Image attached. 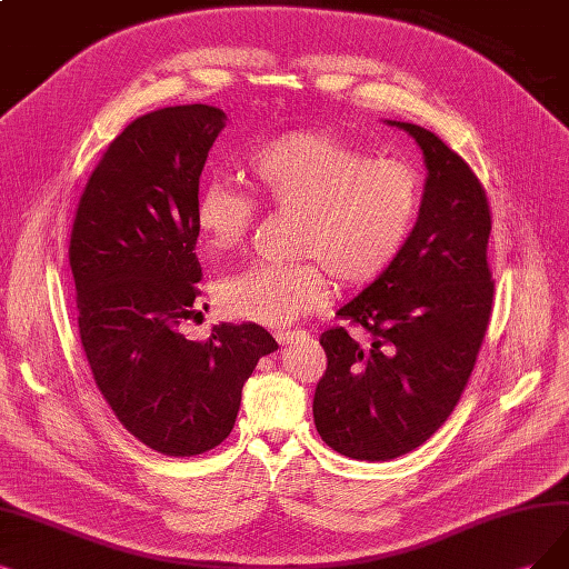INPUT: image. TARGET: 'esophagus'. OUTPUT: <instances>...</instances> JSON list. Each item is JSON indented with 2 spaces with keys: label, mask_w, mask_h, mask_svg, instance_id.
Wrapping results in <instances>:
<instances>
[{
  "label": "esophagus",
  "mask_w": 569,
  "mask_h": 569,
  "mask_svg": "<svg viewBox=\"0 0 569 569\" xmlns=\"http://www.w3.org/2000/svg\"><path fill=\"white\" fill-rule=\"evenodd\" d=\"M302 335V330H277L273 332V338H277L279 345H290L292 340H298Z\"/></svg>",
  "instance_id": "1"
}]
</instances>
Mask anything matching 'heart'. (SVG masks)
<instances>
[{
	"label": "heart",
	"instance_id": "1",
	"mask_svg": "<svg viewBox=\"0 0 569 569\" xmlns=\"http://www.w3.org/2000/svg\"><path fill=\"white\" fill-rule=\"evenodd\" d=\"M267 203L300 213L296 264H252L218 286L234 319L288 326L328 302L326 269L345 286H368L401 256L419 216L412 168L370 159L326 131H288L258 144L246 161ZM256 199L229 180L201 184L194 222L208 252L237 250L256 220Z\"/></svg>",
	"mask_w": 569,
	"mask_h": 569
}]
</instances>
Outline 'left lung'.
I'll return each instance as SVG.
<instances>
[{
    "instance_id": "8db88e82",
    "label": "left lung",
    "mask_w": 569,
    "mask_h": 569,
    "mask_svg": "<svg viewBox=\"0 0 569 569\" xmlns=\"http://www.w3.org/2000/svg\"><path fill=\"white\" fill-rule=\"evenodd\" d=\"M427 180L398 260L338 317L363 326L361 347L338 326L321 335L328 368L313 393V425L345 457L387 461L429 440L455 410L486 338L495 283L490 206L469 163L408 121Z\"/></svg>"
}]
</instances>
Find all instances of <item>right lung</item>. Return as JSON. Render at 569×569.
<instances>
[{"mask_svg": "<svg viewBox=\"0 0 569 569\" xmlns=\"http://www.w3.org/2000/svg\"><path fill=\"white\" fill-rule=\"evenodd\" d=\"M227 114L176 104L131 121L79 199L70 239L79 335L93 380L126 431L168 457L213 450L234 429L241 389L279 345L256 323L180 335L197 311L194 208Z\"/></svg>", "mask_w": 569, "mask_h": 569, "instance_id": "1", "label": "right lung"}]
</instances>
